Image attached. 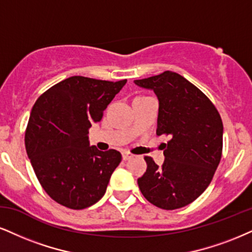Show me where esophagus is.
Listing matches in <instances>:
<instances>
[{
  "label": "esophagus",
  "mask_w": 252,
  "mask_h": 252,
  "mask_svg": "<svg viewBox=\"0 0 252 252\" xmlns=\"http://www.w3.org/2000/svg\"><path fill=\"white\" fill-rule=\"evenodd\" d=\"M133 157V154L132 153H129V152H123V159L124 160H128V159H131V158Z\"/></svg>",
  "instance_id": "34e87169"
}]
</instances>
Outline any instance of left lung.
<instances>
[{"label": "left lung", "instance_id": "8db88e82", "mask_svg": "<svg viewBox=\"0 0 252 252\" xmlns=\"http://www.w3.org/2000/svg\"><path fill=\"white\" fill-rule=\"evenodd\" d=\"M159 99L158 135H168L164 162L145 157L147 169L138 185L155 207L174 210L188 206L206 190L222 158L223 124L212 100L181 74L164 71L134 80Z\"/></svg>", "mask_w": 252, "mask_h": 252}]
</instances>
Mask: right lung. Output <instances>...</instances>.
Here are the masks:
<instances>
[{"label":"right lung","mask_w":252,"mask_h":252,"mask_svg":"<svg viewBox=\"0 0 252 252\" xmlns=\"http://www.w3.org/2000/svg\"><path fill=\"white\" fill-rule=\"evenodd\" d=\"M126 82L73 76L46 90L33 105L26 150L40 186L62 206L85 209L104 196L121 154L90 146L88 131Z\"/></svg>","instance_id":"right-lung-1"}]
</instances>
